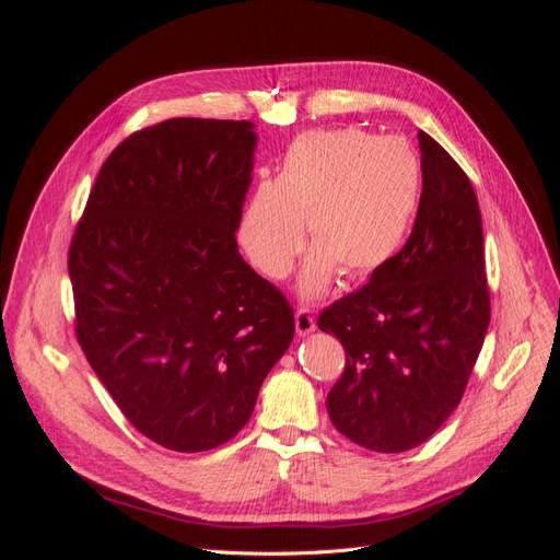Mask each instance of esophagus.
Returning <instances> with one entry per match:
<instances>
[{"instance_id":"1","label":"esophagus","mask_w":560,"mask_h":560,"mask_svg":"<svg viewBox=\"0 0 560 560\" xmlns=\"http://www.w3.org/2000/svg\"><path fill=\"white\" fill-rule=\"evenodd\" d=\"M294 322H296V334L299 336H306V334H311L315 329V317L306 308H299L294 313Z\"/></svg>"}]
</instances>
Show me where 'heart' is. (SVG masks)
Returning a JSON list of instances; mask_svg holds the SVG:
<instances>
[{
    "label": "heart",
    "mask_w": 560,
    "mask_h": 560,
    "mask_svg": "<svg viewBox=\"0 0 560 560\" xmlns=\"http://www.w3.org/2000/svg\"><path fill=\"white\" fill-rule=\"evenodd\" d=\"M422 171L401 138L362 130L303 132L284 151L276 182L254 189L238 241L247 261L280 280L308 238L315 247L301 276L317 294L336 270L346 280L374 276L401 247L418 208Z\"/></svg>",
    "instance_id": "1"
}]
</instances>
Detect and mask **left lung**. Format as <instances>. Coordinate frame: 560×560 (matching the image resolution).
<instances>
[{
	"mask_svg": "<svg viewBox=\"0 0 560 560\" xmlns=\"http://www.w3.org/2000/svg\"><path fill=\"white\" fill-rule=\"evenodd\" d=\"M422 194L406 245L317 327L346 350L334 428L376 453L416 448L460 404L490 322L481 210L448 151L418 132Z\"/></svg>",
	"mask_w": 560,
	"mask_h": 560,
	"instance_id": "left-lung-1",
	"label": "left lung"
}]
</instances>
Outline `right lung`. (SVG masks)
Instances as JSON below:
<instances>
[{
  "label": "right lung",
  "mask_w": 560,
  "mask_h": 560,
  "mask_svg": "<svg viewBox=\"0 0 560 560\" xmlns=\"http://www.w3.org/2000/svg\"><path fill=\"white\" fill-rule=\"evenodd\" d=\"M257 135L167 118L97 173L67 268L74 334L130 425L177 453L226 444L294 338L290 301L241 257Z\"/></svg>",
  "instance_id": "1"
}]
</instances>
